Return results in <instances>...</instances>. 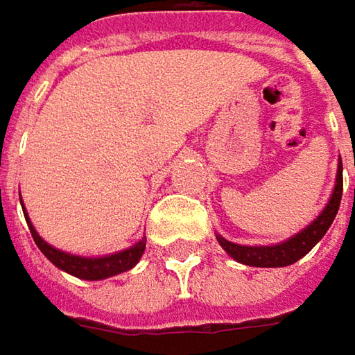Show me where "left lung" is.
I'll use <instances>...</instances> for the list:
<instances>
[{"label":"left lung","instance_id":"obj_1","mask_svg":"<svg viewBox=\"0 0 355 355\" xmlns=\"http://www.w3.org/2000/svg\"><path fill=\"white\" fill-rule=\"evenodd\" d=\"M341 158L338 162V175H336V187L331 191V197L327 201V205L321 209V213L305 225L301 232H297L295 236L286 238L284 242L270 243V245H242V243L230 242L223 236L215 234L219 245L227 252V256H232L236 262L245 264V266H256V268H282V266H291L297 260H301L305 254L313 250V245L327 234L329 225L334 223L336 215H338L339 203H341V191H343V180H341Z\"/></svg>","mask_w":355,"mask_h":355}]
</instances>
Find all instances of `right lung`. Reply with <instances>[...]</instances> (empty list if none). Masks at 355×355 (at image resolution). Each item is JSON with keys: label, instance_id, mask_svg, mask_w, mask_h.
I'll use <instances>...</instances> for the list:
<instances>
[{"label": "right lung", "instance_id": "right-lung-1", "mask_svg": "<svg viewBox=\"0 0 355 355\" xmlns=\"http://www.w3.org/2000/svg\"><path fill=\"white\" fill-rule=\"evenodd\" d=\"M19 203H21V195H19ZM21 209H24V215H26V223L30 227V234H32L36 245L40 248V252L49 258L56 268H60L62 272L71 274V276H77L81 280H103V278H110V276H115V274L128 272L144 256L146 238H142L140 242H136L130 248H125V250H119V252L107 254V256H77V254H69L64 250H58V248L50 245L49 242H44L40 238V234L36 232V227L32 225L24 203H21Z\"/></svg>", "mask_w": 355, "mask_h": 355}]
</instances>
